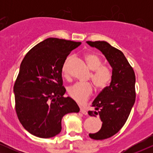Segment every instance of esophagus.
Wrapping results in <instances>:
<instances>
[{"mask_svg":"<svg viewBox=\"0 0 153 153\" xmlns=\"http://www.w3.org/2000/svg\"><path fill=\"white\" fill-rule=\"evenodd\" d=\"M80 111L81 112L82 114H85V115H87L88 114L87 109L85 108V107H80Z\"/></svg>","mask_w":153,"mask_h":153,"instance_id":"obj_1","label":"esophagus"}]
</instances>
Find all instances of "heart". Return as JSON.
I'll use <instances>...</instances> for the list:
<instances>
[{
	"instance_id": "heart-1",
	"label": "heart",
	"mask_w": 153,
	"mask_h": 153,
	"mask_svg": "<svg viewBox=\"0 0 153 153\" xmlns=\"http://www.w3.org/2000/svg\"><path fill=\"white\" fill-rule=\"evenodd\" d=\"M72 59L73 57L71 56H68L65 59L62 65V73L66 79L70 78L68 68ZM85 59L89 68L92 71L89 79L92 80L96 91L104 90L109 85L113 78L111 68L106 65H103L102 59L95 53L85 54ZM93 91L94 88L91 82H78L68 88V94L74 101L80 103H83L92 95Z\"/></svg>"
}]
</instances>
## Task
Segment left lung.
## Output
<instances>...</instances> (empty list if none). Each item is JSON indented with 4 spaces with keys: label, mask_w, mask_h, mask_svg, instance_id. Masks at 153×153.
I'll use <instances>...</instances> for the list:
<instances>
[{
    "label": "left lung",
    "mask_w": 153,
    "mask_h": 153,
    "mask_svg": "<svg viewBox=\"0 0 153 153\" xmlns=\"http://www.w3.org/2000/svg\"><path fill=\"white\" fill-rule=\"evenodd\" d=\"M91 47L102 52L112 68L113 78L110 85L101 91L88 111L92 117L99 115L102 127L98 132L89 134L96 140H105L117 134L127 122L135 102V74L122 51L104 41H88Z\"/></svg>",
    "instance_id": "obj_1"
}]
</instances>
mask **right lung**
<instances>
[{
  "mask_svg": "<svg viewBox=\"0 0 153 153\" xmlns=\"http://www.w3.org/2000/svg\"><path fill=\"white\" fill-rule=\"evenodd\" d=\"M80 42L48 38L31 48L20 66L13 91L15 108L23 127L31 134L50 138L62 129L61 121L80 108L70 97H64L62 65Z\"/></svg>",
  "mask_w": 153,
  "mask_h": 153,
  "instance_id": "obj_1",
  "label": "right lung"
}]
</instances>
